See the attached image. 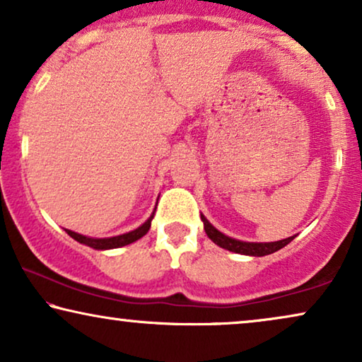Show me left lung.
I'll list each match as a JSON object with an SVG mask.
<instances>
[{
  "label": "left lung",
  "mask_w": 362,
  "mask_h": 362,
  "mask_svg": "<svg viewBox=\"0 0 362 362\" xmlns=\"http://www.w3.org/2000/svg\"><path fill=\"white\" fill-rule=\"evenodd\" d=\"M201 219L204 222V230L207 237H209L214 244L222 247V249L235 252V254H242V255L264 257V255L274 254V252L284 249L286 244H290V242L296 237V235H291L288 239L276 240V242H244V240L232 239V237H227L226 234H222V232L217 230L216 227L212 226L202 214H201Z\"/></svg>",
  "instance_id": "obj_1"
}]
</instances>
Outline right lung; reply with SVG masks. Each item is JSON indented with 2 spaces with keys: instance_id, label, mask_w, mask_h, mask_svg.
<instances>
[{
  "instance_id": "1",
  "label": "right lung",
  "mask_w": 362,
  "mask_h": 362,
  "mask_svg": "<svg viewBox=\"0 0 362 362\" xmlns=\"http://www.w3.org/2000/svg\"><path fill=\"white\" fill-rule=\"evenodd\" d=\"M153 216H155V212H153V214L150 216V219H148L145 224H141L135 230L127 232V234H122V235H115V237H105V239H93V237H87V235L77 234V232H72V230H69V229H66V232L72 237V239H76L77 242H81V244H83V245L92 247V249H97V250L118 249V247L128 245V244H132V242L141 239V237L145 235L148 230H150Z\"/></svg>"
}]
</instances>
